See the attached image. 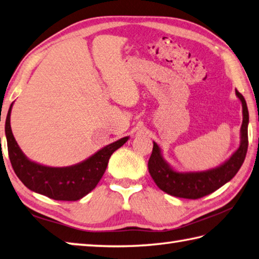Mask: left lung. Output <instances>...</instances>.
<instances>
[{"instance_id": "1", "label": "left lung", "mask_w": 259, "mask_h": 259, "mask_svg": "<svg viewBox=\"0 0 259 259\" xmlns=\"http://www.w3.org/2000/svg\"><path fill=\"white\" fill-rule=\"evenodd\" d=\"M237 97L242 105L240 145L229 159L220 166L206 171L180 172L173 168L163 157L162 149L153 142V152L148 161V171L159 189L166 194L187 199H198L224 186L237 175L246 158L248 149L249 113L246 100L238 91Z\"/></svg>"}]
</instances>
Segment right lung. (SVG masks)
Returning <instances> with one entry per match:
<instances>
[{"label": "right lung", "instance_id": "right-lung-1", "mask_svg": "<svg viewBox=\"0 0 259 259\" xmlns=\"http://www.w3.org/2000/svg\"><path fill=\"white\" fill-rule=\"evenodd\" d=\"M12 105L13 103L6 120V137L13 170L28 189L52 199L74 201L89 194L104 175L111 155L129 139V137H123L106 145L91 157L74 165L46 166L30 161L17 144L10 124Z\"/></svg>", "mask_w": 259, "mask_h": 259}]
</instances>
